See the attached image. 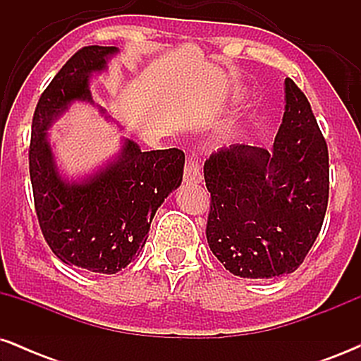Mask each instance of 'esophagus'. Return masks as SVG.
<instances>
[{
    "mask_svg": "<svg viewBox=\"0 0 361 361\" xmlns=\"http://www.w3.org/2000/svg\"><path fill=\"white\" fill-rule=\"evenodd\" d=\"M183 180L185 183H190V185H197L202 181V169H200V163H198V157L195 156L186 157Z\"/></svg>",
    "mask_w": 361,
    "mask_h": 361,
    "instance_id": "1",
    "label": "esophagus"
}]
</instances>
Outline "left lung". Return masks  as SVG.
I'll return each mask as SVG.
<instances>
[{
  "instance_id": "8db88e82",
  "label": "left lung",
  "mask_w": 361,
  "mask_h": 361,
  "mask_svg": "<svg viewBox=\"0 0 361 361\" xmlns=\"http://www.w3.org/2000/svg\"><path fill=\"white\" fill-rule=\"evenodd\" d=\"M271 151L231 146L205 161L207 243L235 276L271 279L300 267L321 233L329 198L327 144L290 78Z\"/></svg>"
}]
</instances>
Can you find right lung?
I'll return each mask as SVG.
<instances>
[{"label":"right lung","instance_id":"obj_1","mask_svg":"<svg viewBox=\"0 0 361 361\" xmlns=\"http://www.w3.org/2000/svg\"><path fill=\"white\" fill-rule=\"evenodd\" d=\"M117 47L88 45L78 51L40 94L32 120L28 168L40 231L62 263L114 275L146 244L157 207L183 178L180 149L142 152L126 140L118 159L81 183L59 176L47 128L74 100L91 102L88 80L103 71Z\"/></svg>","mask_w":361,"mask_h":361}]
</instances>
